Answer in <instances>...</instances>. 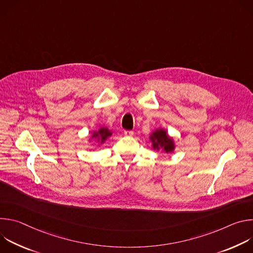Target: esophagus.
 Masks as SVG:
<instances>
[{
	"instance_id": "34e87169",
	"label": "esophagus",
	"mask_w": 253,
	"mask_h": 253,
	"mask_svg": "<svg viewBox=\"0 0 253 253\" xmlns=\"http://www.w3.org/2000/svg\"><path fill=\"white\" fill-rule=\"evenodd\" d=\"M124 134H125L126 136H133L134 132H133V131H129V130H125V131H124Z\"/></svg>"
}]
</instances>
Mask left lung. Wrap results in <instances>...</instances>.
<instances>
[{
	"mask_svg": "<svg viewBox=\"0 0 253 253\" xmlns=\"http://www.w3.org/2000/svg\"><path fill=\"white\" fill-rule=\"evenodd\" d=\"M149 140L151 141L152 149L155 152H163V153H173L176 148V143L173 137H171L166 129L157 128L149 136Z\"/></svg>",
	"mask_w": 253,
	"mask_h": 253,
	"instance_id": "left-lung-1",
	"label": "left lung"
}]
</instances>
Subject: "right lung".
Segmentation results:
<instances>
[{"label":"right lung","instance_id":"add662e5","mask_svg":"<svg viewBox=\"0 0 253 253\" xmlns=\"http://www.w3.org/2000/svg\"><path fill=\"white\" fill-rule=\"evenodd\" d=\"M112 134H113V132L111 130H109V128L106 126H101L97 130H93L91 132V136L89 137L88 141H89V143H91L93 141L96 142L95 146L100 147L107 141V139H109L112 136Z\"/></svg>","mask_w":253,"mask_h":253}]
</instances>
